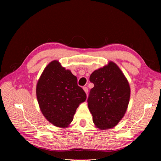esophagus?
Here are the masks:
<instances>
[{"label": "esophagus", "instance_id": "esophagus-1", "mask_svg": "<svg viewBox=\"0 0 161 161\" xmlns=\"http://www.w3.org/2000/svg\"><path fill=\"white\" fill-rule=\"evenodd\" d=\"M83 89H84L85 92H86V94L88 93V91H89V90H88V88H87L86 86H84V87H83Z\"/></svg>", "mask_w": 161, "mask_h": 161}]
</instances>
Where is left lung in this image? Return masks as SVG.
Listing matches in <instances>:
<instances>
[{"label": "left lung", "instance_id": "obj_1", "mask_svg": "<svg viewBox=\"0 0 161 161\" xmlns=\"http://www.w3.org/2000/svg\"><path fill=\"white\" fill-rule=\"evenodd\" d=\"M89 80L94 84L87 99L92 121L101 130L114 127L124 117L129 103L127 79L119 67L110 62L92 72Z\"/></svg>", "mask_w": 161, "mask_h": 161}]
</instances>
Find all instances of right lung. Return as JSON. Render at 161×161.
<instances>
[{"mask_svg":"<svg viewBox=\"0 0 161 161\" xmlns=\"http://www.w3.org/2000/svg\"><path fill=\"white\" fill-rule=\"evenodd\" d=\"M39 105L45 118L58 127H67L73 120L79 104L86 95L77 84V78L56 60L43 70L37 87Z\"/></svg>","mask_w":161,"mask_h":161,"instance_id":"add662e5","label":"right lung"}]
</instances>
